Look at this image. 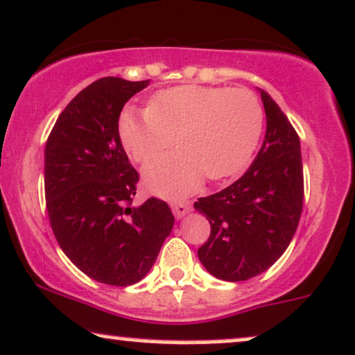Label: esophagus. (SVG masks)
Segmentation results:
<instances>
[{
  "label": "esophagus",
  "instance_id": "obj_1",
  "mask_svg": "<svg viewBox=\"0 0 355 355\" xmlns=\"http://www.w3.org/2000/svg\"><path fill=\"white\" fill-rule=\"evenodd\" d=\"M171 209H173L174 216L179 219V218H182L186 212H189L191 204H189V201H174L173 204H171Z\"/></svg>",
  "mask_w": 355,
  "mask_h": 355
}]
</instances>
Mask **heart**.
I'll use <instances>...</instances> for the list:
<instances>
[{
    "mask_svg": "<svg viewBox=\"0 0 355 355\" xmlns=\"http://www.w3.org/2000/svg\"><path fill=\"white\" fill-rule=\"evenodd\" d=\"M264 128V110L245 87L176 86L149 99L148 112L124 111L119 136L129 156L148 162L173 148L181 153L146 166L149 191L181 198L202 184L234 176L251 159Z\"/></svg>",
    "mask_w": 355,
    "mask_h": 355,
    "instance_id": "b5f03b06",
    "label": "heart"
}]
</instances>
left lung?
I'll list each match as a JSON object with an SVG mask.
<instances>
[{
    "label": "left lung",
    "mask_w": 355,
    "mask_h": 355,
    "mask_svg": "<svg viewBox=\"0 0 355 355\" xmlns=\"http://www.w3.org/2000/svg\"><path fill=\"white\" fill-rule=\"evenodd\" d=\"M268 129L251 168L219 193L199 198L211 234L198 249L212 276L239 282L259 276L284 254L297 229L304 201L301 143L293 124L261 91Z\"/></svg>",
    "instance_id": "8db88e82"
}]
</instances>
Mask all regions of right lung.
Instances as JSON below:
<instances>
[{"mask_svg":"<svg viewBox=\"0 0 355 355\" xmlns=\"http://www.w3.org/2000/svg\"><path fill=\"white\" fill-rule=\"evenodd\" d=\"M149 85L107 76L71 99L44 149V196L51 229L79 270L110 286L139 282L169 236L168 202L132 206L139 174L121 144L124 104Z\"/></svg>","mask_w":355,"mask_h":355,"instance_id":"1","label":"right lung"}]
</instances>
